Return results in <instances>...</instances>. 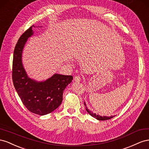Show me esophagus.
Masks as SVG:
<instances>
[{"mask_svg": "<svg viewBox=\"0 0 149 149\" xmlns=\"http://www.w3.org/2000/svg\"><path fill=\"white\" fill-rule=\"evenodd\" d=\"M74 81L76 82H79L80 81V80H81V78H80L79 75H76L75 77H74Z\"/></svg>", "mask_w": 149, "mask_h": 149, "instance_id": "34e87169", "label": "esophagus"}]
</instances>
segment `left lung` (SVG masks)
I'll use <instances>...</instances> for the list:
<instances>
[{
	"label": "left lung",
	"instance_id": "1",
	"mask_svg": "<svg viewBox=\"0 0 149 149\" xmlns=\"http://www.w3.org/2000/svg\"><path fill=\"white\" fill-rule=\"evenodd\" d=\"M84 105H85V106H86V110L87 111V112H88L89 114H90L92 117L95 118L96 119L99 120H109V119H110V118H113V117H114V116H110V117L103 116V117H102V116H99V115H96L95 113H93L92 112H91V111L90 110L87 109V106H86V103H85V102H84Z\"/></svg>",
	"mask_w": 149,
	"mask_h": 149
}]
</instances>
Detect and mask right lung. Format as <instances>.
Returning <instances> with one entry per match:
<instances>
[{
  "label": "right lung",
  "mask_w": 149,
  "mask_h": 149,
  "mask_svg": "<svg viewBox=\"0 0 149 149\" xmlns=\"http://www.w3.org/2000/svg\"><path fill=\"white\" fill-rule=\"evenodd\" d=\"M32 25L21 36L17 43L12 63V80L23 104L30 112L44 116L53 112L62 102L63 92L71 82L72 75L55 74L43 82H37L28 77L22 62L24 47L32 36Z\"/></svg>",
  "instance_id": "add662e5"
}]
</instances>
